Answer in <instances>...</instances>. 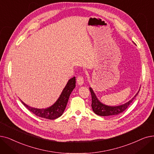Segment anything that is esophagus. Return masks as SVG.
<instances>
[{"mask_svg": "<svg viewBox=\"0 0 154 154\" xmlns=\"http://www.w3.org/2000/svg\"><path fill=\"white\" fill-rule=\"evenodd\" d=\"M77 83L79 85H82L84 84V79L81 76H79L77 79Z\"/></svg>", "mask_w": 154, "mask_h": 154, "instance_id": "1", "label": "esophagus"}]
</instances>
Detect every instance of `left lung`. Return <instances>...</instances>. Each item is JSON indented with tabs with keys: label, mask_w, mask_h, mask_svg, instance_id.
Masks as SVG:
<instances>
[{
	"label": "left lung",
	"mask_w": 154,
	"mask_h": 154,
	"mask_svg": "<svg viewBox=\"0 0 154 154\" xmlns=\"http://www.w3.org/2000/svg\"><path fill=\"white\" fill-rule=\"evenodd\" d=\"M89 90L91 93L92 96V108L93 111L94 112L96 115L101 116H114L118 115L120 113H122L124 111H125L127 108L130 106L131 102L134 100L137 94H138L139 91L131 99H130L128 102H127L123 104L116 106H111L106 105L102 103L99 101L97 97L96 94L94 92L93 89L91 88H89Z\"/></svg>",
	"instance_id": "left-lung-1"
}]
</instances>
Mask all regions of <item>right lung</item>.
I'll list each match as a JSON object with an SVG mask.
<instances>
[{
	"instance_id": "right-lung-1",
	"label": "right lung",
	"mask_w": 154,
	"mask_h": 154,
	"mask_svg": "<svg viewBox=\"0 0 154 154\" xmlns=\"http://www.w3.org/2000/svg\"><path fill=\"white\" fill-rule=\"evenodd\" d=\"M75 77L69 80L67 84H66L60 96L57 100V101L47 108L39 109L32 108V107L25 104L21 100V101L25 106V107H26V108L35 115L48 119H55L61 116L63 113L66 106L69 101L70 94L75 88Z\"/></svg>"
}]
</instances>
